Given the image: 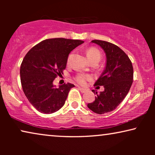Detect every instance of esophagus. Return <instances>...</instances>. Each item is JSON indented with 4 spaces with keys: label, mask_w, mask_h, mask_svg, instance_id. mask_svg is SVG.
<instances>
[{
    "label": "esophagus",
    "mask_w": 155,
    "mask_h": 155,
    "mask_svg": "<svg viewBox=\"0 0 155 155\" xmlns=\"http://www.w3.org/2000/svg\"><path fill=\"white\" fill-rule=\"evenodd\" d=\"M79 90H80V92L82 93H84L87 91L86 89H84V88H82V87H79Z\"/></svg>",
    "instance_id": "esophagus-1"
}]
</instances>
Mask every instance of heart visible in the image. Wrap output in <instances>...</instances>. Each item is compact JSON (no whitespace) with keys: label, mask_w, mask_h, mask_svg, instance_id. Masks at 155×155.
I'll list each match as a JSON object with an SVG mask.
<instances>
[{"label":"heart","mask_w":155,"mask_h":155,"mask_svg":"<svg viewBox=\"0 0 155 155\" xmlns=\"http://www.w3.org/2000/svg\"><path fill=\"white\" fill-rule=\"evenodd\" d=\"M86 56L87 57L88 60L92 62L93 61H99L101 58V54L99 51L95 47H90L86 50ZM71 54L69 55L68 58V62L70 60ZM75 79L78 83H79L81 85H84L86 84L87 81H90L92 80V77L90 75H87L84 73H78L75 77Z\"/></svg>","instance_id":"b5f03b06"}]
</instances>
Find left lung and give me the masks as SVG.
<instances>
[{
    "label": "left lung",
    "instance_id": "left-lung-1",
    "mask_svg": "<svg viewBox=\"0 0 155 155\" xmlns=\"http://www.w3.org/2000/svg\"><path fill=\"white\" fill-rule=\"evenodd\" d=\"M92 42L104 51L107 65L94 84V86H104V90L99 94L96 92L95 100L87 107L94 113L103 114L114 111L128 94L133 81V68L130 58L118 46L101 40Z\"/></svg>",
    "mask_w": 155,
    "mask_h": 155
}]
</instances>
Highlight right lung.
<instances>
[{"mask_svg":"<svg viewBox=\"0 0 155 155\" xmlns=\"http://www.w3.org/2000/svg\"><path fill=\"white\" fill-rule=\"evenodd\" d=\"M83 41L54 38L44 40L31 48L20 65V80L25 96L37 111L54 113L63 107L73 84L56 88L55 78L63 74L71 51Z\"/></svg>","mask_w":155,"mask_h":155,"instance_id":"1","label":"right lung"}]
</instances>
